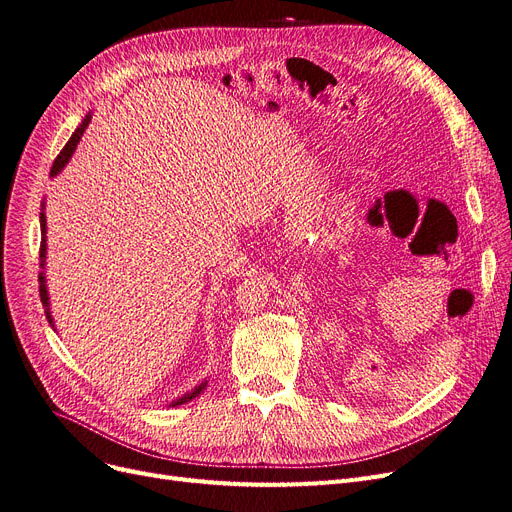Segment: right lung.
Masks as SVG:
<instances>
[{
    "label": "right lung",
    "instance_id": "1",
    "mask_svg": "<svg viewBox=\"0 0 512 512\" xmlns=\"http://www.w3.org/2000/svg\"><path fill=\"white\" fill-rule=\"evenodd\" d=\"M88 121H90V115L81 121V126L73 132V136L69 138V142L65 145V149L58 153V157L54 159V163H52V170H50V176H56L60 170L65 168V163L71 159V155H73V151H75V147H77V142H79V138L84 136V132H86V128H88ZM44 208V206H42ZM39 222H42V235H44V239H42V248H39V258H42V267H44V262H46V214L42 212L39 214ZM39 296H42V302H44V306H46V317H48V321L52 323V317H50V302H48V290H46V277H44V273H39ZM54 325V323H52ZM206 386V382L203 384H199L193 393H187L185 397H180L178 401H174L172 405H180V403H187V401H191L193 397H197L199 393H201V388Z\"/></svg>",
    "mask_w": 512,
    "mask_h": 512
}]
</instances>
